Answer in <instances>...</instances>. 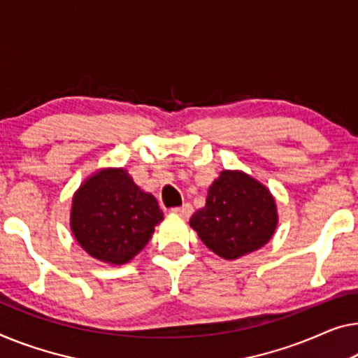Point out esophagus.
<instances>
[{
  "instance_id": "1",
  "label": "esophagus",
  "mask_w": 358,
  "mask_h": 358,
  "mask_svg": "<svg viewBox=\"0 0 358 358\" xmlns=\"http://www.w3.org/2000/svg\"><path fill=\"white\" fill-rule=\"evenodd\" d=\"M172 212L175 213V215H178L181 218H189L191 215H193V206L185 204L181 207H175V209H172Z\"/></svg>"
}]
</instances>
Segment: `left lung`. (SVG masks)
I'll list each match as a JSON object with an SVG mask.
<instances>
[{"label": "left lung", "mask_w": 358, "mask_h": 358, "mask_svg": "<svg viewBox=\"0 0 358 358\" xmlns=\"http://www.w3.org/2000/svg\"><path fill=\"white\" fill-rule=\"evenodd\" d=\"M189 227L213 254L236 260L264 248L278 227L271 191L243 170H222Z\"/></svg>", "instance_id": "1"}]
</instances>
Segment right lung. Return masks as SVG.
Returning a JSON list of instances; mask_svg holds the SVG:
<instances>
[{"mask_svg": "<svg viewBox=\"0 0 358 358\" xmlns=\"http://www.w3.org/2000/svg\"><path fill=\"white\" fill-rule=\"evenodd\" d=\"M164 213L122 167L96 170L72 197L71 230L85 252L109 265H124L149 243Z\"/></svg>", "mask_w": 358, "mask_h": 358, "instance_id": "right-lung-1", "label": "right lung"}]
</instances>
